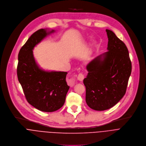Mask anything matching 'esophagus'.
Listing matches in <instances>:
<instances>
[{"label":"esophagus","mask_w":146,"mask_h":146,"mask_svg":"<svg viewBox=\"0 0 146 146\" xmlns=\"http://www.w3.org/2000/svg\"><path fill=\"white\" fill-rule=\"evenodd\" d=\"M77 79H78V80H79L80 82H82L83 80V79H84V75L82 73H80V74H78V75L77 76Z\"/></svg>","instance_id":"1"}]
</instances>
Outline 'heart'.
<instances>
[{"mask_svg": "<svg viewBox=\"0 0 146 146\" xmlns=\"http://www.w3.org/2000/svg\"><path fill=\"white\" fill-rule=\"evenodd\" d=\"M95 44H96V41H95V40H92L91 41V42H90V46L92 48V47H93V46L95 45Z\"/></svg>", "mask_w": 146, "mask_h": 146, "instance_id": "b5f03b06", "label": "heart"}]
</instances>
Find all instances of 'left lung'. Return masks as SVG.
Wrapping results in <instances>:
<instances>
[{"label": "left lung", "instance_id": "1", "mask_svg": "<svg viewBox=\"0 0 146 146\" xmlns=\"http://www.w3.org/2000/svg\"><path fill=\"white\" fill-rule=\"evenodd\" d=\"M108 51L86 66L84 79L86 102L90 108L102 111L117 104L125 94L132 64L125 44L109 29Z\"/></svg>", "mask_w": 146, "mask_h": 146}]
</instances>
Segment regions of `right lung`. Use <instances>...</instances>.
Masks as SVG:
<instances>
[{"label": "right lung", "mask_w": 146, "mask_h": 146, "mask_svg": "<svg viewBox=\"0 0 146 146\" xmlns=\"http://www.w3.org/2000/svg\"><path fill=\"white\" fill-rule=\"evenodd\" d=\"M55 32L40 29L29 37L18 54L17 76L25 97L31 105L45 112L61 108L70 88L66 80L67 72L43 70L33 55L34 48Z\"/></svg>", "instance_id": "1"}]
</instances>
